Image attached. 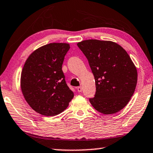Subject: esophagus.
I'll return each mask as SVG.
<instances>
[{"mask_svg": "<svg viewBox=\"0 0 153 153\" xmlns=\"http://www.w3.org/2000/svg\"><path fill=\"white\" fill-rule=\"evenodd\" d=\"M77 91H78V92H82V87L81 86H78V87L77 88Z\"/></svg>", "mask_w": 153, "mask_h": 153, "instance_id": "34e87169", "label": "esophagus"}]
</instances>
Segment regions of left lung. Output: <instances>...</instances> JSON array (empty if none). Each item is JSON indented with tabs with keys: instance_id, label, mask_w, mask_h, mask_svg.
Instances as JSON below:
<instances>
[{
	"instance_id": "8db88e82",
	"label": "left lung",
	"mask_w": 153,
	"mask_h": 153,
	"mask_svg": "<svg viewBox=\"0 0 153 153\" xmlns=\"http://www.w3.org/2000/svg\"><path fill=\"white\" fill-rule=\"evenodd\" d=\"M77 45L87 58L96 92L89 99L98 112L110 115L124 108L135 92L137 71L126 50L109 40H85Z\"/></svg>"
}]
</instances>
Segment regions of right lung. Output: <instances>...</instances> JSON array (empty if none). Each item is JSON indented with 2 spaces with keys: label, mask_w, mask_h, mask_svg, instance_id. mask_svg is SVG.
I'll return each mask as SVG.
<instances>
[{
  "label": "right lung",
  "mask_w": 153,
  "mask_h": 153,
  "mask_svg": "<svg viewBox=\"0 0 153 153\" xmlns=\"http://www.w3.org/2000/svg\"><path fill=\"white\" fill-rule=\"evenodd\" d=\"M69 49L68 43H49L33 51L25 62L20 76L22 95L31 108L41 115H58L74 98L62 70Z\"/></svg>",
  "instance_id": "right-lung-1"
}]
</instances>
